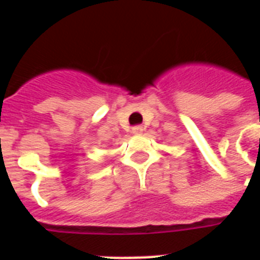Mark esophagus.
I'll return each mask as SVG.
<instances>
[{
	"label": "esophagus",
	"mask_w": 260,
	"mask_h": 260,
	"mask_svg": "<svg viewBox=\"0 0 260 260\" xmlns=\"http://www.w3.org/2000/svg\"><path fill=\"white\" fill-rule=\"evenodd\" d=\"M143 130H144V128L142 127V126H139V125H138V126H134V127L132 128L133 134H135V135H141L142 133H143Z\"/></svg>",
	"instance_id": "34e87169"
}]
</instances>
